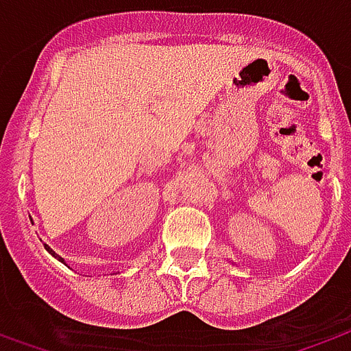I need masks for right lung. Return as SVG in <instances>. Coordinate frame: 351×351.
Segmentation results:
<instances>
[{
	"mask_svg": "<svg viewBox=\"0 0 351 351\" xmlns=\"http://www.w3.org/2000/svg\"><path fill=\"white\" fill-rule=\"evenodd\" d=\"M45 249H47L49 252H51V254H53V256H55V258H58V261L62 262V264H64V258H60V256H58V254H55V251H53V249H51V247H49V245H45Z\"/></svg>",
	"mask_w": 351,
	"mask_h": 351,
	"instance_id": "right-lung-1",
	"label": "right lung"
}]
</instances>
